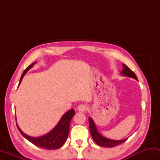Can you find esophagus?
<instances>
[{
  "label": "esophagus",
  "mask_w": 160,
  "mask_h": 160,
  "mask_svg": "<svg viewBox=\"0 0 160 160\" xmlns=\"http://www.w3.org/2000/svg\"><path fill=\"white\" fill-rule=\"evenodd\" d=\"M87 106L84 104H80L79 106L78 107V110L80 112H84L87 111Z\"/></svg>",
  "instance_id": "esophagus-1"
}]
</instances>
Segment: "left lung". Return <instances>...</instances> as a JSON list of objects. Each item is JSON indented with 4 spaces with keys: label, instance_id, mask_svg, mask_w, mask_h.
Listing matches in <instances>:
<instances>
[{
    "label": "left lung",
    "instance_id": "obj_1",
    "mask_svg": "<svg viewBox=\"0 0 160 160\" xmlns=\"http://www.w3.org/2000/svg\"><path fill=\"white\" fill-rule=\"evenodd\" d=\"M122 66H123V70H122V71L121 72L122 74H123L125 76L132 78L136 80H138V78L136 76V75H135V73L133 72V71H132L124 64H122ZM89 128H90L91 136H92L94 142H96L98 145L100 146V147L112 148V147H116V146L119 144H121L125 141L127 140L128 138L121 140H112L102 136V135L97 131L96 125H95L93 120L91 118H89Z\"/></svg>",
    "mask_w": 160,
    "mask_h": 160
}]
</instances>
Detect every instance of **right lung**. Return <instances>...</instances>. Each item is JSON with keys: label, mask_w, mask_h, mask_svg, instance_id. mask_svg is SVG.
<instances>
[{"label": "right lung", "mask_w": 160, "mask_h": 160, "mask_svg": "<svg viewBox=\"0 0 160 160\" xmlns=\"http://www.w3.org/2000/svg\"><path fill=\"white\" fill-rule=\"evenodd\" d=\"M35 62L32 63V64L27 68V69L24 71L21 77H20L19 84L22 80V78L25 76V73L31 69L33 66ZM75 111L73 109H71L67 113L63 115L62 118L60 119L58 123L56 126L54 128L52 131H50L49 133L47 135H43V136L39 137V138H32L28 136V135H25L24 132L20 130L19 127L17 125L18 130L20 133L22 134L24 138H25L27 140H29L32 144L37 146V147L45 148V149H57L62 147L64 144V142L67 140L68 135H69V127H70V121L71 118H73L75 115Z\"/></svg>", "instance_id": "1"}]
</instances>
